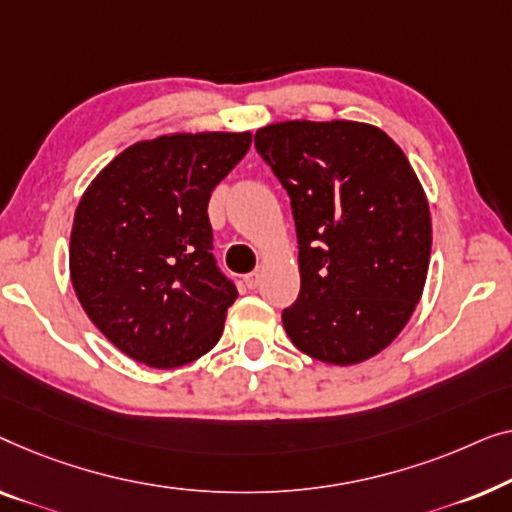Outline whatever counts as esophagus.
I'll return each mask as SVG.
<instances>
[{"label": "esophagus", "mask_w": 512, "mask_h": 512, "mask_svg": "<svg viewBox=\"0 0 512 512\" xmlns=\"http://www.w3.org/2000/svg\"><path fill=\"white\" fill-rule=\"evenodd\" d=\"M259 271H253V273H246V276H243V283H246V287L248 290H255V287L259 285Z\"/></svg>", "instance_id": "1"}]
</instances>
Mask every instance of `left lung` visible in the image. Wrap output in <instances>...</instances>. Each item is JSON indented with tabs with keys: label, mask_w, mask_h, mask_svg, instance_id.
Returning <instances> with one entry per match:
<instances>
[{
	"label": "left lung",
	"mask_w": 512,
	"mask_h": 512,
	"mask_svg": "<svg viewBox=\"0 0 512 512\" xmlns=\"http://www.w3.org/2000/svg\"><path fill=\"white\" fill-rule=\"evenodd\" d=\"M255 146L297 227L301 290L283 311L287 336L325 364L376 357L408 325L429 271V201L408 157L355 120L273 122Z\"/></svg>",
	"instance_id": "obj_1"
}]
</instances>
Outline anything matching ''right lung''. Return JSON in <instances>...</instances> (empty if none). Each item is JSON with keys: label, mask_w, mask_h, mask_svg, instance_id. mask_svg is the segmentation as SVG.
I'll list each match as a JSON object with an SVG mask.
<instances>
[{"label": "right lung", "mask_w": 512, "mask_h": 512, "mask_svg": "<svg viewBox=\"0 0 512 512\" xmlns=\"http://www.w3.org/2000/svg\"><path fill=\"white\" fill-rule=\"evenodd\" d=\"M250 143V132L136 141L78 201L71 285L92 325L136 362L176 369L220 341L239 292L215 266L206 208Z\"/></svg>", "instance_id": "add662e5"}]
</instances>
